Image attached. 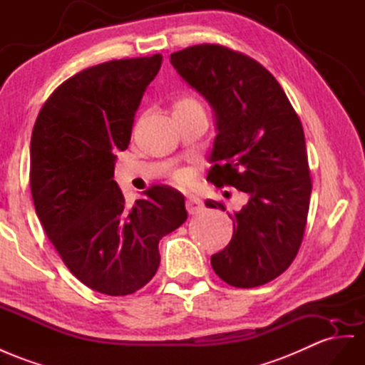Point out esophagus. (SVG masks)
Wrapping results in <instances>:
<instances>
[{
	"label": "esophagus",
	"mask_w": 365,
	"mask_h": 365,
	"mask_svg": "<svg viewBox=\"0 0 365 365\" xmlns=\"http://www.w3.org/2000/svg\"><path fill=\"white\" fill-rule=\"evenodd\" d=\"M186 210L190 214H200L203 211V202L195 195H188L186 197Z\"/></svg>",
	"instance_id": "1"
}]
</instances>
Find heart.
Wrapping results in <instances>:
<instances>
[{
    "label": "heart",
    "instance_id": "b5f03b06",
    "mask_svg": "<svg viewBox=\"0 0 365 365\" xmlns=\"http://www.w3.org/2000/svg\"><path fill=\"white\" fill-rule=\"evenodd\" d=\"M192 108H200V105L194 98L183 97V98H180L179 101L175 103L174 110H185V109H192ZM174 177H175V180L179 182V183H182V185H186V183L190 182V174L185 173V171H179Z\"/></svg>",
    "mask_w": 365,
    "mask_h": 365
}]
</instances>
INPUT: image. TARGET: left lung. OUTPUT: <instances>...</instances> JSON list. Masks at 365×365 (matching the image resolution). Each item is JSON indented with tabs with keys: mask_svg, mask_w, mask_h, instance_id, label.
<instances>
[{
	"mask_svg": "<svg viewBox=\"0 0 365 365\" xmlns=\"http://www.w3.org/2000/svg\"><path fill=\"white\" fill-rule=\"evenodd\" d=\"M177 73L212 108L208 180L248 194L232 216V237L211 256L216 274L239 288L282 274L301 247L312 179L304 129L284 89L264 66L219 44L171 53ZM225 211L223 203L205 202Z\"/></svg>",
	"mask_w": 365,
	"mask_h": 365,
	"instance_id": "8db88e82",
	"label": "left lung"
}]
</instances>
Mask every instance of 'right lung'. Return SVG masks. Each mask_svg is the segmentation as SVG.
I'll return each mask as SVG.
<instances>
[{
  "instance_id": "right-lung-1",
  "label": "right lung",
  "mask_w": 365,
  "mask_h": 365,
  "mask_svg": "<svg viewBox=\"0 0 365 365\" xmlns=\"http://www.w3.org/2000/svg\"><path fill=\"white\" fill-rule=\"evenodd\" d=\"M162 55L112 60L60 85L31 138L36 216L80 282L109 296L133 294L160 265L158 242L188 217L183 194L153 186L126 207L114 180L115 153L130 140L135 112Z\"/></svg>"
}]
</instances>
